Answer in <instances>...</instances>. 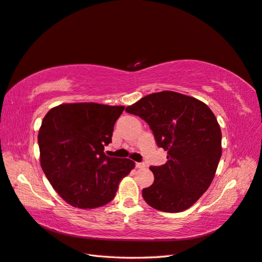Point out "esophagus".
<instances>
[{
	"label": "esophagus",
	"instance_id": "esophagus-1",
	"mask_svg": "<svg viewBox=\"0 0 262 262\" xmlns=\"http://www.w3.org/2000/svg\"><path fill=\"white\" fill-rule=\"evenodd\" d=\"M136 167L137 168H144L146 167V165H144L143 162H136Z\"/></svg>",
	"mask_w": 262,
	"mask_h": 262
}]
</instances>
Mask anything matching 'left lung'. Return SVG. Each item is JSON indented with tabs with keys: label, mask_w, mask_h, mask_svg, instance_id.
I'll return each instance as SVG.
<instances>
[{
	"label": "left lung",
	"mask_w": 262,
	"mask_h": 262,
	"mask_svg": "<svg viewBox=\"0 0 262 262\" xmlns=\"http://www.w3.org/2000/svg\"><path fill=\"white\" fill-rule=\"evenodd\" d=\"M125 111L148 123L168 161L151 166L154 184L142 189L148 204L162 212L187 210L210 187L222 155V133L206 104L165 91L142 97Z\"/></svg>",
	"instance_id": "left-lung-1"
}]
</instances>
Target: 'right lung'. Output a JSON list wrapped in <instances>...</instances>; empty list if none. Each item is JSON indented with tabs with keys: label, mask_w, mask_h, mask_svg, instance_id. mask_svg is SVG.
<instances>
[{
	"label": "right lung",
	"mask_w": 262,
	"mask_h": 262,
	"mask_svg": "<svg viewBox=\"0 0 262 262\" xmlns=\"http://www.w3.org/2000/svg\"><path fill=\"white\" fill-rule=\"evenodd\" d=\"M123 110L97 103L61 104L43 118L38 135L40 164L52 187L72 206L107 204L135 167L130 159L104 154Z\"/></svg>",
	"instance_id": "obj_1"
}]
</instances>
